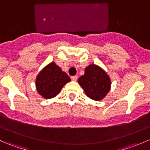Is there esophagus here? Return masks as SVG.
<instances>
[{
    "label": "esophagus",
    "mask_w": 150,
    "mask_h": 150,
    "mask_svg": "<svg viewBox=\"0 0 150 150\" xmlns=\"http://www.w3.org/2000/svg\"><path fill=\"white\" fill-rule=\"evenodd\" d=\"M71 79H72V81H76L77 80H78V76L75 75V76L71 77Z\"/></svg>",
    "instance_id": "esophagus-1"
}]
</instances>
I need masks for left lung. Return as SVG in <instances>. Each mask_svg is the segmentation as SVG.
I'll return each mask as SVG.
<instances>
[{
	"mask_svg": "<svg viewBox=\"0 0 150 150\" xmlns=\"http://www.w3.org/2000/svg\"><path fill=\"white\" fill-rule=\"evenodd\" d=\"M78 81L88 97L95 101L103 99L111 88L110 76L102 67L94 64L86 67L84 75Z\"/></svg>",
	"mask_w": 150,
	"mask_h": 150,
	"instance_id": "obj_1",
	"label": "left lung"
}]
</instances>
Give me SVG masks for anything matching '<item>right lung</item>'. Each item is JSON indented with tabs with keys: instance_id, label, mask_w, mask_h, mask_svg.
Wrapping results in <instances>:
<instances>
[{
	"instance_id": "1",
	"label": "right lung",
	"mask_w": 150,
	"mask_h": 150,
	"mask_svg": "<svg viewBox=\"0 0 150 150\" xmlns=\"http://www.w3.org/2000/svg\"><path fill=\"white\" fill-rule=\"evenodd\" d=\"M70 81L67 74L52 62L42 69L37 75L36 89L42 97L49 99L55 97L63 86Z\"/></svg>"
}]
</instances>
